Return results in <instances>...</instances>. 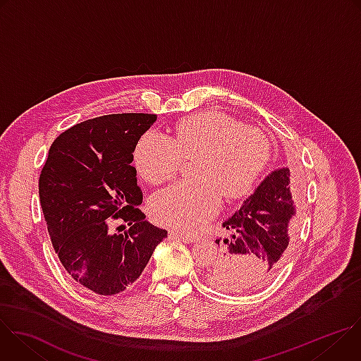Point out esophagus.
I'll use <instances>...</instances> for the list:
<instances>
[{
  "mask_svg": "<svg viewBox=\"0 0 361 361\" xmlns=\"http://www.w3.org/2000/svg\"><path fill=\"white\" fill-rule=\"evenodd\" d=\"M173 238H177V240H180V241H183V243H194L197 238L194 237V235H187V234H180V233H171L170 234Z\"/></svg>",
  "mask_w": 361,
  "mask_h": 361,
  "instance_id": "obj_1",
  "label": "esophagus"
}]
</instances>
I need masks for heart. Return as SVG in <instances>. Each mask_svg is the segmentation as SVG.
I'll return each mask as SVG.
<instances>
[{
    "label": "heart",
    "mask_w": 361,
    "mask_h": 361,
    "mask_svg": "<svg viewBox=\"0 0 361 361\" xmlns=\"http://www.w3.org/2000/svg\"><path fill=\"white\" fill-rule=\"evenodd\" d=\"M194 157L197 178L160 190L151 202L154 219L181 233H195L207 223L220 209L221 194L238 198L251 192L271 160V142L259 128L209 111L181 121L173 138L148 130L134 148V164L151 184L171 178L184 159Z\"/></svg>",
    "instance_id": "b5f03b06"
}]
</instances>
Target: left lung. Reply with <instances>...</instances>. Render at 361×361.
I'll return each instance as SVG.
<instances>
[{
  "instance_id": "8db88e82",
  "label": "left lung",
  "mask_w": 361,
  "mask_h": 361,
  "mask_svg": "<svg viewBox=\"0 0 361 361\" xmlns=\"http://www.w3.org/2000/svg\"><path fill=\"white\" fill-rule=\"evenodd\" d=\"M226 238L210 281L223 291H252L267 286L288 260L297 237V207L290 170L273 171L241 207L223 223Z\"/></svg>"
}]
</instances>
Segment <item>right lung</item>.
<instances>
[{"label":"right lung","instance_id":"1","mask_svg":"<svg viewBox=\"0 0 361 361\" xmlns=\"http://www.w3.org/2000/svg\"><path fill=\"white\" fill-rule=\"evenodd\" d=\"M156 114H109L61 133L41 170L39 202L51 243L67 274L101 295L130 287L167 231L138 209L142 191L131 166ZM114 221L130 228L113 233Z\"/></svg>","mask_w":361,"mask_h":361}]
</instances>
